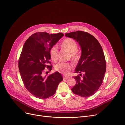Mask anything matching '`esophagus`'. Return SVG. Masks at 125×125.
<instances>
[{"label":"esophagus","mask_w":125,"mask_h":125,"mask_svg":"<svg viewBox=\"0 0 125 125\" xmlns=\"http://www.w3.org/2000/svg\"><path fill=\"white\" fill-rule=\"evenodd\" d=\"M63 79L64 80H66L69 78V76H67V75H63Z\"/></svg>","instance_id":"obj_1"}]
</instances>
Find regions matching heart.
<instances>
[{
	"instance_id": "obj_1",
	"label": "heart",
	"mask_w": 125,
	"mask_h": 125,
	"mask_svg": "<svg viewBox=\"0 0 125 125\" xmlns=\"http://www.w3.org/2000/svg\"><path fill=\"white\" fill-rule=\"evenodd\" d=\"M61 47L63 49L69 53V57L73 61H77L79 58V53L77 51L78 48L77 43L75 40L71 38L65 39L62 43ZM51 59L54 62L58 60V50L57 46L52 47L50 51ZM73 68V65L70 63L60 62L55 65V69L56 71L63 74H68Z\"/></svg>"
}]
</instances>
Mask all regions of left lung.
<instances>
[{"instance_id": "1", "label": "left lung", "mask_w": 125, "mask_h": 125, "mask_svg": "<svg viewBox=\"0 0 125 125\" xmlns=\"http://www.w3.org/2000/svg\"><path fill=\"white\" fill-rule=\"evenodd\" d=\"M65 36L78 42L82 52L75 69V73L80 74L74 77L76 84L72 90L80 96H90L100 88L106 72V63L102 47L95 38L88 32L77 31ZM81 73H83V76Z\"/></svg>"}]
</instances>
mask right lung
Wrapping results in <instances>:
<instances>
[{
    "instance_id": "1",
    "label": "right lung",
    "mask_w": 125,
    "mask_h": 125,
    "mask_svg": "<svg viewBox=\"0 0 125 125\" xmlns=\"http://www.w3.org/2000/svg\"><path fill=\"white\" fill-rule=\"evenodd\" d=\"M64 36L63 33L49 34L36 32L31 36L23 45L18 62V67L25 88L37 98L47 99L55 94L59 84L63 80L56 72L43 75L45 67L50 71L51 48Z\"/></svg>"
}]
</instances>
